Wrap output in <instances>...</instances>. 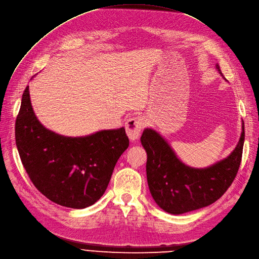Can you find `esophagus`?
<instances>
[{
  "label": "esophagus",
  "instance_id": "obj_1",
  "mask_svg": "<svg viewBox=\"0 0 259 259\" xmlns=\"http://www.w3.org/2000/svg\"><path fill=\"white\" fill-rule=\"evenodd\" d=\"M144 125H145L144 119L141 117H133V118L128 119V121L125 125V128H126L127 136L130 141L134 142L140 138L141 131H142Z\"/></svg>",
  "mask_w": 259,
  "mask_h": 259
}]
</instances>
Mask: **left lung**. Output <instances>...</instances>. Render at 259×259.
Returning <instances> with one entry per match:
<instances>
[{
    "instance_id": "1",
    "label": "left lung",
    "mask_w": 259,
    "mask_h": 259,
    "mask_svg": "<svg viewBox=\"0 0 259 259\" xmlns=\"http://www.w3.org/2000/svg\"><path fill=\"white\" fill-rule=\"evenodd\" d=\"M216 70L223 77L220 66ZM235 149L221 161L204 168L188 166L179 159L161 134L146 128L141 143L147 152V182L155 203L163 210L181 215L210 205L230 187L237 175L244 143V125Z\"/></svg>"
}]
</instances>
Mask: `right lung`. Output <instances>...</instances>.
Listing matches in <instances>:
<instances>
[{
  "mask_svg": "<svg viewBox=\"0 0 259 259\" xmlns=\"http://www.w3.org/2000/svg\"><path fill=\"white\" fill-rule=\"evenodd\" d=\"M16 144L39 192L59 205L80 209L105 194L129 140L123 128L76 138L46 128L33 112L26 87L16 120Z\"/></svg>",
  "mask_w": 259,
  "mask_h": 259,
  "instance_id": "right-lung-1",
  "label": "right lung"
}]
</instances>
